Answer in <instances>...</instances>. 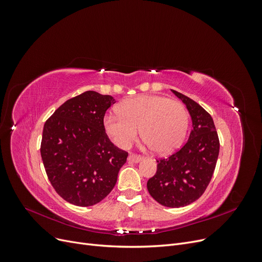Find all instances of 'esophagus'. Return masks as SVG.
<instances>
[{
	"label": "esophagus",
	"instance_id": "esophagus-1",
	"mask_svg": "<svg viewBox=\"0 0 262 262\" xmlns=\"http://www.w3.org/2000/svg\"><path fill=\"white\" fill-rule=\"evenodd\" d=\"M143 160V156L138 155V154H130L128 157V161L132 162V163H139Z\"/></svg>",
	"mask_w": 262,
	"mask_h": 262
}]
</instances>
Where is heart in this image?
I'll return each instance as SVG.
<instances>
[{
  "instance_id": "1",
  "label": "heart",
  "mask_w": 262,
  "mask_h": 262,
  "mask_svg": "<svg viewBox=\"0 0 262 262\" xmlns=\"http://www.w3.org/2000/svg\"><path fill=\"white\" fill-rule=\"evenodd\" d=\"M118 113L107 114L104 126L114 143L130 147L137 140L140 128L148 146L157 153L168 154L184 142L189 114L184 104L158 95H138L118 105Z\"/></svg>"
}]
</instances>
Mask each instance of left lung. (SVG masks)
<instances>
[{
	"instance_id": "8db88e82",
	"label": "left lung",
	"mask_w": 262,
	"mask_h": 262,
	"mask_svg": "<svg viewBox=\"0 0 262 262\" xmlns=\"http://www.w3.org/2000/svg\"><path fill=\"white\" fill-rule=\"evenodd\" d=\"M171 92L186 105L192 130L179 150L157 161V170L148 179L147 190L164 207L181 208L199 199L209 186L219 157L220 141L210 114L191 98Z\"/></svg>"
}]
</instances>
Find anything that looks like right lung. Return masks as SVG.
Returning a JSON list of instances; mask_svg holds the SVG:
<instances>
[{
    "label": "right lung",
    "mask_w": 262,
    "mask_h": 262,
    "mask_svg": "<svg viewBox=\"0 0 262 262\" xmlns=\"http://www.w3.org/2000/svg\"><path fill=\"white\" fill-rule=\"evenodd\" d=\"M116 100L87 91L67 100L46 121L40 146L49 181L66 201L78 207L100 202L114 189L128 153L109 140L104 126Z\"/></svg>",
    "instance_id": "1"
}]
</instances>
